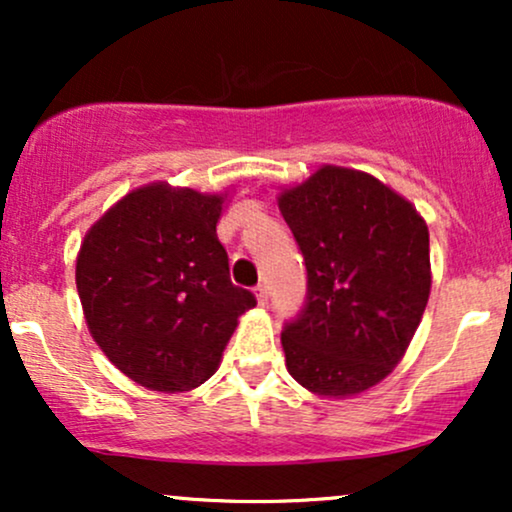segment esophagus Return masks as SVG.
Wrapping results in <instances>:
<instances>
[{
	"mask_svg": "<svg viewBox=\"0 0 512 512\" xmlns=\"http://www.w3.org/2000/svg\"><path fill=\"white\" fill-rule=\"evenodd\" d=\"M255 298H257V303H260V305L267 303L269 301V289H267V286H257Z\"/></svg>",
	"mask_w": 512,
	"mask_h": 512,
	"instance_id": "obj_1",
	"label": "esophagus"
}]
</instances>
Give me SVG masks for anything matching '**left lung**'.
<instances>
[{
	"instance_id": "obj_1",
	"label": "left lung",
	"mask_w": 512,
	"mask_h": 512,
	"mask_svg": "<svg viewBox=\"0 0 512 512\" xmlns=\"http://www.w3.org/2000/svg\"><path fill=\"white\" fill-rule=\"evenodd\" d=\"M276 202L308 269V301L281 334L286 368L317 397L361 395L395 370L424 317V216L370 173L330 163Z\"/></svg>"
}]
</instances>
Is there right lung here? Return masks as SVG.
Returning <instances> with one entry per match:
<instances>
[{
	"label": "right lung",
	"mask_w": 512,
	"mask_h": 512,
	"mask_svg": "<svg viewBox=\"0 0 512 512\" xmlns=\"http://www.w3.org/2000/svg\"><path fill=\"white\" fill-rule=\"evenodd\" d=\"M226 197L149 182L81 240L76 291L88 332L146 390L173 395L207 383L238 317L255 308V296L231 284L216 236Z\"/></svg>",
	"instance_id": "obj_1"
}]
</instances>
